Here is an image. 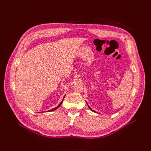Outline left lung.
<instances>
[{
	"label": "left lung",
	"instance_id": "1",
	"mask_svg": "<svg viewBox=\"0 0 151 151\" xmlns=\"http://www.w3.org/2000/svg\"><path fill=\"white\" fill-rule=\"evenodd\" d=\"M87 104H88V103H87ZM88 107H89V109H91V111H94V112H95V111H94V110H93V109H91V108H90V107H89V105H88Z\"/></svg>",
	"mask_w": 151,
	"mask_h": 151
}]
</instances>
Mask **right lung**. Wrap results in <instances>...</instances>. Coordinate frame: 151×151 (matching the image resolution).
Instances as JSON below:
<instances>
[{"instance_id":"1","label":"right lung","mask_w":151,"mask_h":151,"mask_svg":"<svg viewBox=\"0 0 151 151\" xmlns=\"http://www.w3.org/2000/svg\"><path fill=\"white\" fill-rule=\"evenodd\" d=\"M65 96H64V97H63V100H62V101L58 104V106H57L56 108H53V109H50V110H48V111H54V110H55V109H57L58 107H60V105L62 104V102H63V99H64V98H65Z\"/></svg>"}]
</instances>
